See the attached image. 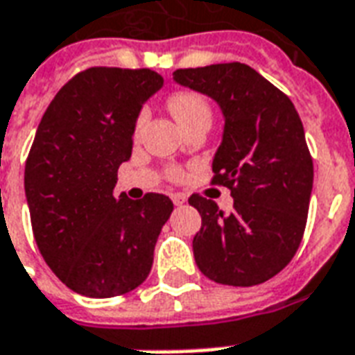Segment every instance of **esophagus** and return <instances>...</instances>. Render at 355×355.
<instances>
[{"mask_svg": "<svg viewBox=\"0 0 355 355\" xmlns=\"http://www.w3.org/2000/svg\"><path fill=\"white\" fill-rule=\"evenodd\" d=\"M171 199H173V203L177 205V207H180V205L186 203V196H182V193H173V196H171Z\"/></svg>", "mask_w": 355, "mask_h": 355, "instance_id": "esophagus-1", "label": "esophagus"}]
</instances>
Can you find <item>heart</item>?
Instances as JSON below:
<instances>
[{
  "mask_svg": "<svg viewBox=\"0 0 355 355\" xmlns=\"http://www.w3.org/2000/svg\"><path fill=\"white\" fill-rule=\"evenodd\" d=\"M167 107H169L171 114L177 118V122L182 128H188V125L196 124V122H209L211 124V103L207 101V97L198 94V92H175L169 97ZM146 120H148V109H143L139 112L137 120H135V133H141Z\"/></svg>",
  "mask_w": 355,
  "mask_h": 355,
  "instance_id": "heart-1",
  "label": "heart"
}]
</instances>
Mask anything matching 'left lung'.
Instances as JSON below:
<instances>
[{
    "label": "left lung",
    "instance_id": "8db88e82",
    "mask_svg": "<svg viewBox=\"0 0 355 355\" xmlns=\"http://www.w3.org/2000/svg\"><path fill=\"white\" fill-rule=\"evenodd\" d=\"M173 78L212 97L224 114L212 184L230 188L233 211L198 193L188 199L201 214L196 263L218 284H261L290 263L306 225L314 167L301 118L290 97L246 64L177 69Z\"/></svg>",
    "mask_w": 355,
    "mask_h": 355
}]
</instances>
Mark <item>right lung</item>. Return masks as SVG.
Segmentation results:
<instances>
[{
	"label": "right lung",
	"mask_w": 355,
	"mask_h": 355,
	"mask_svg": "<svg viewBox=\"0 0 355 355\" xmlns=\"http://www.w3.org/2000/svg\"><path fill=\"white\" fill-rule=\"evenodd\" d=\"M162 86L156 71L90 67L58 92L39 122L24 171L33 237L52 272L86 297L143 284L173 212L164 193L139 201L112 193L139 112Z\"/></svg>",
	"instance_id": "obj_1"
}]
</instances>
